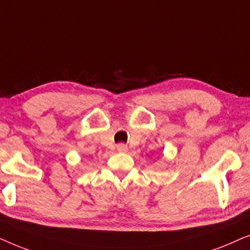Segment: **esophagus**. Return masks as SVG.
<instances>
[{
  "label": "esophagus",
  "mask_w": 250,
  "mask_h": 250,
  "mask_svg": "<svg viewBox=\"0 0 250 250\" xmlns=\"http://www.w3.org/2000/svg\"><path fill=\"white\" fill-rule=\"evenodd\" d=\"M117 150L121 152H126L127 151V146L124 145V143H119V145H117Z\"/></svg>",
  "instance_id": "esophagus-1"
}]
</instances>
